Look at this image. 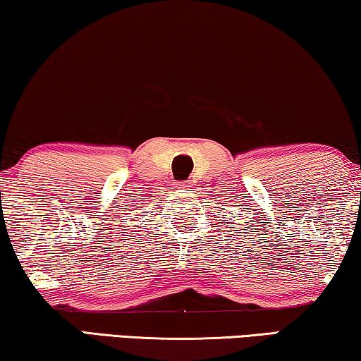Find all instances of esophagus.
<instances>
[{
    "label": "esophagus",
    "mask_w": 361,
    "mask_h": 361,
    "mask_svg": "<svg viewBox=\"0 0 361 361\" xmlns=\"http://www.w3.org/2000/svg\"><path fill=\"white\" fill-rule=\"evenodd\" d=\"M176 187H177V189H182V190H189L192 185H190L189 180H182V182H177Z\"/></svg>",
    "instance_id": "34e87169"
}]
</instances>
